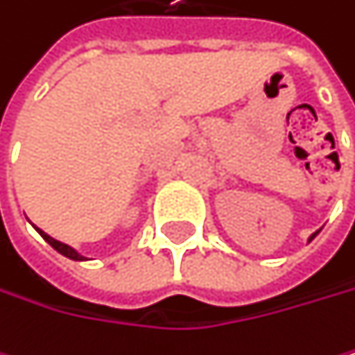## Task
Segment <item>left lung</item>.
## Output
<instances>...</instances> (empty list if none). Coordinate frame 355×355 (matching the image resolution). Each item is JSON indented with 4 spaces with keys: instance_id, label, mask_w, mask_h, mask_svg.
Returning a JSON list of instances; mask_svg holds the SVG:
<instances>
[{
    "instance_id": "obj_1",
    "label": "left lung",
    "mask_w": 355,
    "mask_h": 355,
    "mask_svg": "<svg viewBox=\"0 0 355 355\" xmlns=\"http://www.w3.org/2000/svg\"><path fill=\"white\" fill-rule=\"evenodd\" d=\"M311 238H315V234H313V236H311Z\"/></svg>"
}]
</instances>
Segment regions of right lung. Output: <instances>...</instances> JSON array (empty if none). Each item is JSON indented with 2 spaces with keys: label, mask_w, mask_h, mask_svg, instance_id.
Wrapping results in <instances>:
<instances>
[{
  "label": "right lung",
  "mask_w": 355,
  "mask_h": 355,
  "mask_svg": "<svg viewBox=\"0 0 355 355\" xmlns=\"http://www.w3.org/2000/svg\"><path fill=\"white\" fill-rule=\"evenodd\" d=\"M37 232L42 234V238H44V240H46V242H48V244H50V246H52L54 250H58V252H60V254H64L67 259H73V261H84V257H82V254H78V252H75V250H73L71 246H67V244H62V242H58V240L50 238V236H48V234H44L42 230H37Z\"/></svg>",
  "instance_id": "1"
}]
</instances>
